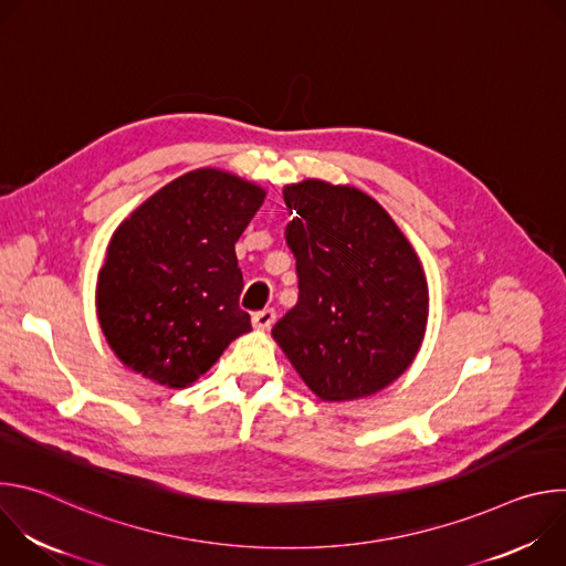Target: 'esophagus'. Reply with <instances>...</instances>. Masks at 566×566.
<instances>
[{"instance_id":"34e87169","label":"esophagus","mask_w":566,"mask_h":566,"mask_svg":"<svg viewBox=\"0 0 566 566\" xmlns=\"http://www.w3.org/2000/svg\"><path fill=\"white\" fill-rule=\"evenodd\" d=\"M273 322H275V311H273V308H264V311H258V313L253 315V327L260 329V332L271 329Z\"/></svg>"}]
</instances>
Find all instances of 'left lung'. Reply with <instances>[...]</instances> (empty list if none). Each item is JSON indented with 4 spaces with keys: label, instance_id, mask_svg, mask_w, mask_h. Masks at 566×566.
<instances>
[{
    "label": "left lung",
    "instance_id": "8db88e82",
    "mask_svg": "<svg viewBox=\"0 0 566 566\" xmlns=\"http://www.w3.org/2000/svg\"><path fill=\"white\" fill-rule=\"evenodd\" d=\"M284 203L300 295L273 338L322 400L371 396L421 349L430 308L421 262L358 188L306 179L284 188Z\"/></svg>",
    "mask_w": 566,
    "mask_h": 566
}]
</instances>
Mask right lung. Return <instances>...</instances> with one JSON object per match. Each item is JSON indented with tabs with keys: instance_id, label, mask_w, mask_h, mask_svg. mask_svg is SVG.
<instances>
[{
	"instance_id": "add662e5",
	"label": "right lung",
	"mask_w": 566,
	"mask_h": 566,
	"mask_svg": "<svg viewBox=\"0 0 566 566\" xmlns=\"http://www.w3.org/2000/svg\"><path fill=\"white\" fill-rule=\"evenodd\" d=\"M266 192L230 172L192 170L143 201L112 234L98 271L101 329L123 365L186 387L251 332L239 308L234 244Z\"/></svg>"
}]
</instances>
